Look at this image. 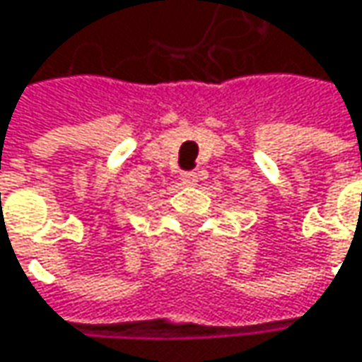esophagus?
I'll return each instance as SVG.
<instances>
[{"label": "esophagus", "mask_w": 362, "mask_h": 362, "mask_svg": "<svg viewBox=\"0 0 362 362\" xmlns=\"http://www.w3.org/2000/svg\"><path fill=\"white\" fill-rule=\"evenodd\" d=\"M181 181H183L185 185H195V183H197V173H195V170L183 173V175H181Z\"/></svg>", "instance_id": "esophagus-1"}]
</instances>
